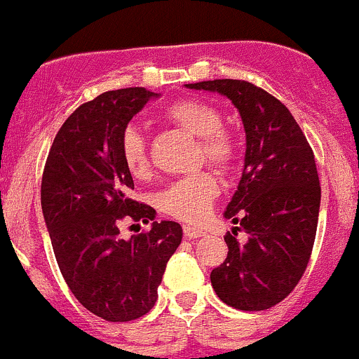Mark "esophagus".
I'll list each match as a JSON object with an SVG mask.
<instances>
[{"label":"esophagus","instance_id":"obj_1","mask_svg":"<svg viewBox=\"0 0 359 359\" xmlns=\"http://www.w3.org/2000/svg\"><path fill=\"white\" fill-rule=\"evenodd\" d=\"M183 234L190 240H196V238L206 236V231L201 227H194V225H183Z\"/></svg>","mask_w":359,"mask_h":359}]
</instances>
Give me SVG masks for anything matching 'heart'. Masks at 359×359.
<instances>
[{
	"label": "heart",
	"instance_id": "heart-1",
	"mask_svg": "<svg viewBox=\"0 0 359 359\" xmlns=\"http://www.w3.org/2000/svg\"><path fill=\"white\" fill-rule=\"evenodd\" d=\"M165 118L189 134L199 137V160L218 169L231 172L238 162V142L234 135L224 128V116L215 105L204 100L187 98L170 105ZM119 151L128 174L142 180L151 170L148 142L141 128L128 125L119 139ZM218 182L208 170L176 180L167 185L156 197V204L162 213L177 220L196 224L211 210L215 197L218 196Z\"/></svg>",
	"mask_w": 359,
	"mask_h": 359
}]
</instances>
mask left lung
Listing matches in <instances>:
<instances>
[{"instance_id":"left-lung-1","label":"left lung","mask_w":359,"mask_h":359,"mask_svg":"<svg viewBox=\"0 0 359 359\" xmlns=\"http://www.w3.org/2000/svg\"><path fill=\"white\" fill-rule=\"evenodd\" d=\"M187 88L227 97L247 134L243 176L225 210L238 227L224 236L227 257L211 271V285L238 310L271 309L298 285L312 255L320 206L313 151L289 109L262 88L238 79ZM238 230L249 234L245 245Z\"/></svg>"}]
</instances>
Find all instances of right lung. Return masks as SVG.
Returning <instances> with one entry per match:
<instances>
[{
	"label": "right lung",
	"instance_id": "add662e5",
	"mask_svg": "<svg viewBox=\"0 0 359 359\" xmlns=\"http://www.w3.org/2000/svg\"><path fill=\"white\" fill-rule=\"evenodd\" d=\"M151 97L146 88H126L79 105L43 167L42 211L61 275L84 309L111 323L153 309L183 236L182 225L169 220L130 240L119 236L121 222L155 218L151 206L128 197L134 180L119 151L123 130Z\"/></svg>",
	"mask_w": 359,
	"mask_h": 359
}]
</instances>
